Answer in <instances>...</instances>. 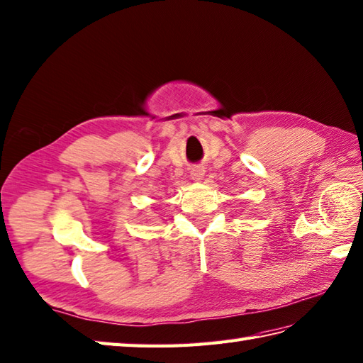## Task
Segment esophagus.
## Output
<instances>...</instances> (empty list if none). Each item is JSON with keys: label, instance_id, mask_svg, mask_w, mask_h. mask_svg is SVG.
<instances>
[{"label": "esophagus", "instance_id": "34e87169", "mask_svg": "<svg viewBox=\"0 0 363 363\" xmlns=\"http://www.w3.org/2000/svg\"><path fill=\"white\" fill-rule=\"evenodd\" d=\"M190 176H191L193 181H199V179H202V176H204V172H202L201 168H196V170H193L190 173Z\"/></svg>", "mask_w": 363, "mask_h": 363}]
</instances>
